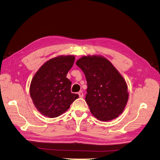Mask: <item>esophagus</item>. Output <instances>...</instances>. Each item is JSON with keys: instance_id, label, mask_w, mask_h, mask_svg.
Here are the masks:
<instances>
[{"instance_id": "1", "label": "esophagus", "mask_w": 160, "mask_h": 160, "mask_svg": "<svg viewBox=\"0 0 160 160\" xmlns=\"http://www.w3.org/2000/svg\"><path fill=\"white\" fill-rule=\"evenodd\" d=\"M78 96H79V97L80 98H82L84 97V93H83V92H82V91H80L78 93Z\"/></svg>"}]
</instances>
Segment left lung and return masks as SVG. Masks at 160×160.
I'll list each match as a JSON object with an SVG mask.
<instances>
[{
  "instance_id": "left-lung-1",
  "label": "left lung",
  "mask_w": 160,
  "mask_h": 160,
  "mask_svg": "<svg viewBox=\"0 0 160 160\" xmlns=\"http://www.w3.org/2000/svg\"><path fill=\"white\" fill-rule=\"evenodd\" d=\"M76 64L86 76L85 100L92 114L102 121L119 117L128 99L127 84L119 71L108 59L100 55L84 56Z\"/></svg>"
}]
</instances>
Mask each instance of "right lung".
<instances>
[{"label":"right lung","instance_id":"1","mask_svg":"<svg viewBox=\"0 0 160 160\" xmlns=\"http://www.w3.org/2000/svg\"><path fill=\"white\" fill-rule=\"evenodd\" d=\"M73 55H61L45 62L32 80L29 93L41 115L55 118L65 113L78 98L71 93V82L67 74L73 66Z\"/></svg>","mask_w":160,"mask_h":160}]
</instances>
